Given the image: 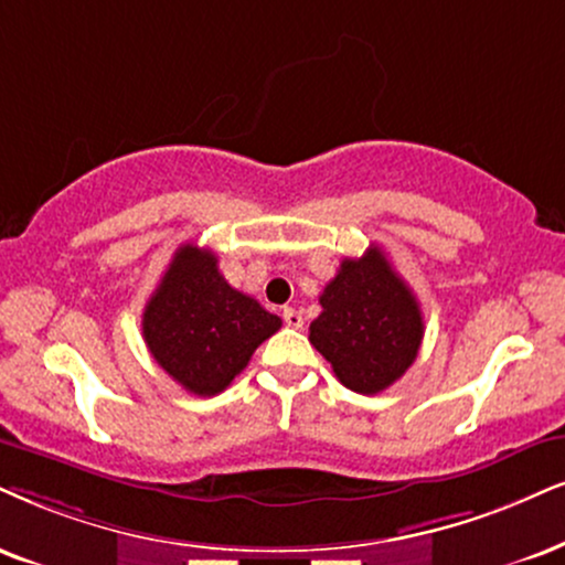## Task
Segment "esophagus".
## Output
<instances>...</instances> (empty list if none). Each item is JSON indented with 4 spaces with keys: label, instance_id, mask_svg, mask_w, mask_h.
<instances>
[{
    "label": "esophagus",
    "instance_id": "obj_1",
    "mask_svg": "<svg viewBox=\"0 0 565 565\" xmlns=\"http://www.w3.org/2000/svg\"><path fill=\"white\" fill-rule=\"evenodd\" d=\"M282 319H285V324L288 327H294V330H301L303 327V315L298 309H282Z\"/></svg>",
    "mask_w": 565,
    "mask_h": 565
}]
</instances>
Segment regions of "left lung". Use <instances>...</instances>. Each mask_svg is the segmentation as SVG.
<instances>
[{
    "mask_svg": "<svg viewBox=\"0 0 565 565\" xmlns=\"http://www.w3.org/2000/svg\"><path fill=\"white\" fill-rule=\"evenodd\" d=\"M319 303L322 315L311 322L309 340L353 393H382L416 361L422 309L382 248L369 246L361 259L340 262Z\"/></svg>",
    "mask_w": 565,
    "mask_h": 565,
    "instance_id": "left-lung-1",
    "label": "left lung"
}]
</instances>
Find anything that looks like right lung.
<instances>
[{
	"label": "right lung",
	"instance_id": "right-lung-1",
	"mask_svg": "<svg viewBox=\"0 0 565 565\" xmlns=\"http://www.w3.org/2000/svg\"><path fill=\"white\" fill-rule=\"evenodd\" d=\"M141 324L151 356L178 385L193 395H217L282 319L235 290L212 250L185 243L146 303Z\"/></svg>",
	"mask_w": 565,
	"mask_h": 565
}]
</instances>
